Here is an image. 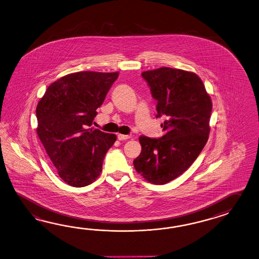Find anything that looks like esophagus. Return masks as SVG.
I'll return each instance as SVG.
<instances>
[{"label": "esophagus", "mask_w": 259, "mask_h": 259, "mask_svg": "<svg viewBox=\"0 0 259 259\" xmlns=\"http://www.w3.org/2000/svg\"><path fill=\"white\" fill-rule=\"evenodd\" d=\"M117 138L119 141H123V140H127L131 138V136L130 135H124V134H118L117 135Z\"/></svg>", "instance_id": "obj_1"}]
</instances>
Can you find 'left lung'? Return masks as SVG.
Returning a JSON list of instances; mask_svg holds the SVG:
<instances>
[{
  "label": "left lung",
  "instance_id": "8db88e82",
  "mask_svg": "<svg viewBox=\"0 0 259 259\" xmlns=\"http://www.w3.org/2000/svg\"><path fill=\"white\" fill-rule=\"evenodd\" d=\"M142 76L158 101L156 117L166 120L159 139L140 137L142 151L133 164L149 183L163 185L185 172L206 146L212 102L193 72L164 67Z\"/></svg>",
  "mask_w": 259,
  "mask_h": 259
}]
</instances>
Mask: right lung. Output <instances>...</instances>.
<instances>
[{"instance_id": "add662e5", "label": "right lung", "mask_w": 259, "mask_h": 259, "mask_svg": "<svg viewBox=\"0 0 259 259\" xmlns=\"http://www.w3.org/2000/svg\"><path fill=\"white\" fill-rule=\"evenodd\" d=\"M118 72L67 74L47 88L36 107V133L60 178L72 187L93 183L115 134L92 128L97 109Z\"/></svg>"}]
</instances>
